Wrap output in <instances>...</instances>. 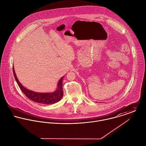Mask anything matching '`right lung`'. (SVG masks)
Instances as JSON below:
<instances>
[{
	"mask_svg": "<svg viewBox=\"0 0 146 146\" xmlns=\"http://www.w3.org/2000/svg\"><path fill=\"white\" fill-rule=\"evenodd\" d=\"M13 72L15 80L19 85L20 88L24 94L31 101L44 104H52L59 102L62 98V81L64 76H62L58 81L56 90L53 92L40 93L30 90L24 87L19 82L15 71L14 66H13Z\"/></svg>",
	"mask_w": 146,
	"mask_h": 146,
	"instance_id": "1",
	"label": "right lung"
}]
</instances>
